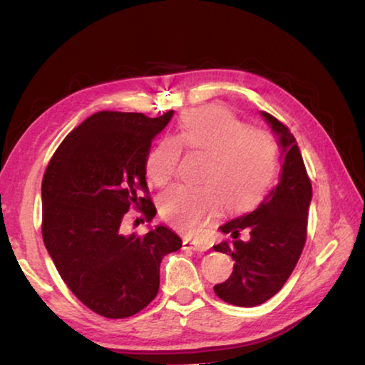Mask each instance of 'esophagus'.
Returning <instances> with one entry per match:
<instances>
[{
	"label": "esophagus",
	"mask_w": 365,
	"mask_h": 365,
	"mask_svg": "<svg viewBox=\"0 0 365 365\" xmlns=\"http://www.w3.org/2000/svg\"><path fill=\"white\" fill-rule=\"evenodd\" d=\"M183 250H191L196 252H202L209 250V245L205 242H200V240H191V238H183Z\"/></svg>",
	"instance_id": "1"
}]
</instances>
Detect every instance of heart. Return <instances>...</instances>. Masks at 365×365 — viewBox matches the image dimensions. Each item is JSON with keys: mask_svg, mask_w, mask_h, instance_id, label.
I'll return each instance as SVG.
<instances>
[{"mask_svg": "<svg viewBox=\"0 0 365 365\" xmlns=\"http://www.w3.org/2000/svg\"><path fill=\"white\" fill-rule=\"evenodd\" d=\"M182 150L205 154L201 185H175L160 197V217L183 232L201 227L224 209L243 212L267 195L279 169V148L267 132L248 128L230 110L205 106L185 113L172 137L146 154V177L165 187Z\"/></svg>", "mask_w": 365, "mask_h": 365, "instance_id": "obj_1", "label": "heart"}]
</instances>
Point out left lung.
Returning <instances> with one entry per match:
<instances>
[{
    "instance_id": "obj_1",
    "label": "left lung",
    "mask_w": 365,
    "mask_h": 365,
    "mask_svg": "<svg viewBox=\"0 0 365 365\" xmlns=\"http://www.w3.org/2000/svg\"><path fill=\"white\" fill-rule=\"evenodd\" d=\"M262 117L279 135L280 182L255 211L222 225L220 232L230 233L233 240L214 246L235 261L232 275L214 292L222 301L242 307L262 304L285 285L304 248L312 200L311 178L293 133L269 113ZM242 231L249 232L245 242L239 240Z\"/></svg>"
}]
</instances>
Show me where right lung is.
<instances>
[{
  "instance_id": "right-lung-1",
  "label": "right lung",
  "mask_w": 365,
  "mask_h": 365,
  "mask_svg": "<svg viewBox=\"0 0 365 365\" xmlns=\"http://www.w3.org/2000/svg\"><path fill=\"white\" fill-rule=\"evenodd\" d=\"M172 114L90 115L63 140L43 175V242L71 292L103 317L125 319L150 304L159 292L160 261L182 248L168 227L143 237L120 228L128 209L146 222L156 215L145 159Z\"/></svg>"
}]
</instances>
